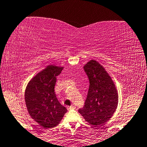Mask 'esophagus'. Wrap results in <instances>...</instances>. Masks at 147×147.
Here are the masks:
<instances>
[{
    "instance_id": "1",
    "label": "esophagus",
    "mask_w": 147,
    "mask_h": 147,
    "mask_svg": "<svg viewBox=\"0 0 147 147\" xmlns=\"http://www.w3.org/2000/svg\"><path fill=\"white\" fill-rule=\"evenodd\" d=\"M67 109H68V110H71V109H75V107L73 106H73L68 107Z\"/></svg>"
}]
</instances>
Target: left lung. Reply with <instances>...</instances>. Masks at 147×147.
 I'll use <instances>...</instances> for the list:
<instances>
[{"mask_svg": "<svg viewBox=\"0 0 147 147\" xmlns=\"http://www.w3.org/2000/svg\"><path fill=\"white\" fill-rule=\"evenodd\" d=\"M90 86L84 107L78 113L90 125L98 127L112 117L117 108L119 94L112 78L98 61L84 65Z\"/></svg>", "mask_w": 147, "mask_h": 147, "instance_id": "8db88e82", "label": "left lung"}]
</instances>
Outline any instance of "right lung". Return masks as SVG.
<instances>
[{
    "label": "right lung",
    "mask_w": 147,
    "mask_h": 147,
    "mask_svg": "<svg viewBox=\"0 0 147 147\" xmlns=\"http://www.w3.org/2000/svg\"><path fill=\"white\" fill-rule=\"evenodd\" d=\"M63 69V67L48 65L33 76L26 87L24 100L28 114L45 129L59 125L67 112L55 92L57 76Z\"/></svg>",
    "instance_id": "right-lung-1"
}]
</instances>
